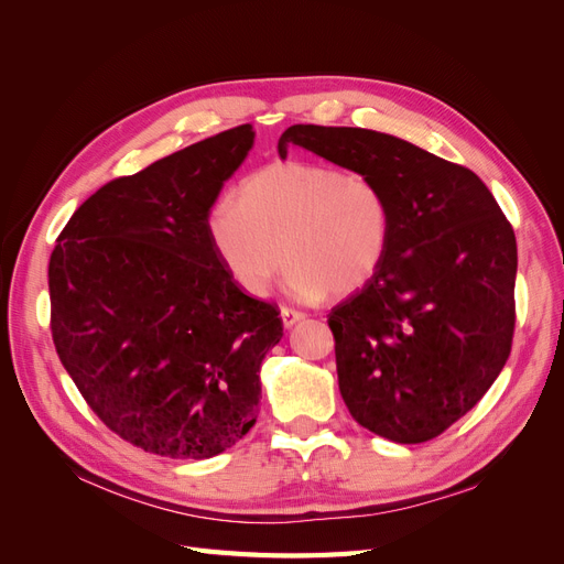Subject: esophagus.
I'll return each instance as SVG.
<instances>
[{"instance_id": "esophagus-1", "label": "esophagus", "mask_w": 564, "mask_h": 564, "mask_svg": "<svg viewBox=\"0 0 564 564\" xmlns=\"http://www.w3.org/2000/svg\"><path fill=\"white\" fill-rule=\"evenodd\" d=\"M280 317H282V324L284 327L289 329V327H294L296 322H301L305 315L301 313V311H294V308H286V305H282L280 308Z\"/></svg>"}]
</instances>
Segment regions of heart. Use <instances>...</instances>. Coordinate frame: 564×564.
I'll list each match as a JSON object with an SVG mask.
<instances>
[{
	"instance_id": "1",
	"label": "heart",
	"mask_w": 564,
	"mask_h": 564,
	"mask_svg": "<svg viewBox=\"0 0 564 564\" xmlns=\"http://www.w3.org/2000/svg\"><path fill=\"white\" fill-rule=\"evenodd\" d=\"M220 263L251 296L270 292L286 261L296 299L360 292L381 270L392 212L379 183L315 162H270L247 176L240 199L220 197L207 216Z\"/></svg>"
}]
</instances>
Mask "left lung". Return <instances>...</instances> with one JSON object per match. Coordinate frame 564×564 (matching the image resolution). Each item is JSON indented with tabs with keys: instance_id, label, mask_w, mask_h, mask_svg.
I'll return each mask as SVG.
<instances>
[{
	"instance_id": "left-lung-1",
	"label": "left lung",
	"mask_w": 564,
	"mask_h": 564,
	"mask_svg": "<svg viewBox=\"0 0 564 564\" xmlns=\"http://www.w3.org/2000/svg\"><path fill=\"white\" fill-rule=\"evenodd\" d=\"M305 148L383 187L381 270L329 313L338 390L352 419L400 445L433 440L497 381L516 329V232L470 169L398 135L294 124Z\"/></svg>"
}]
</instances>
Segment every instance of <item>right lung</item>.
<instances>
[{
    "mask_svg": "<svg viewBox=\"0 0 564 564\" xmlns=\"http://www.w3.org/2000/svg\"><path fill=\"white\" fill-rule=\"evenodd\" d=\"M242 124L96 191L48 261L51 336L82 398L150 454L212 458L259 416L275 305L247 296L207 216L253 145Z\"/></svg>",
    "mask_w": 564,
    "mask_h": 564,
    "instance_id": "1",
    "label": "right lung"
}]
</instances>
